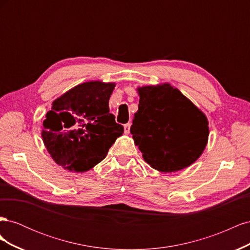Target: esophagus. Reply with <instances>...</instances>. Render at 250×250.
<instances>
[{
  "label": "esophagus",
  "mask_w": 250,
  "mask_h": 250,
  "mask_svg": "<svg viewBox=\"0 0 250 250\" xmlns=\"http://www.w3.org/2000/svg\"><path fill=\"white\" fill-rule=\"evenodd\" d=\"M130 125H131L130 123H127V124L124 125V131H125L126 134H128V133L130 132Z\"/></svg>",
  "instance_id": "esophagus-1"
}]
</instances>
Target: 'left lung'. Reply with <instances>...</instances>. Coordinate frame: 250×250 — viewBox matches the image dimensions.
Instances as JSON below:
<instances>
[{
    "mask_svg": "<svg viewBox=\"0 0 250 250\" xmlns=\"http://www.w3.org/2000/svg\"><path fill=\"white\" fill-rule=\"evenodd\" d=\"M138 90L139 109L130 132L145 162L166 173L197 161L208 138L206 115L169 83Z\"/></svg>",
    "mask_w": 250,
    "mask_h": 250,
    "instance_id": "8db88e82",
    "label": "left lung"
}]
</instances>
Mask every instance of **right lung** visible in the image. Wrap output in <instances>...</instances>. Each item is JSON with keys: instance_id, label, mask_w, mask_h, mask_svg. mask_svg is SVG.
I'll return each mask as SVG.
<instances>
[{"instance_id": "1", "label": "right lung", "mask_w": 250, "mask_h": 250, "mask_svg": "<svg viewBox=\"0 0 250 250\" xmlns=\"http://www.w3.org/2000/svg\"><path fill=\"white\" fill-rule=\"evenodd\" d=\"M115 83L89 81L73 87L52 104L42 137L56 164L84 172L106 156L124 127L109 112Z\"/></svg>"}]
</instances>
